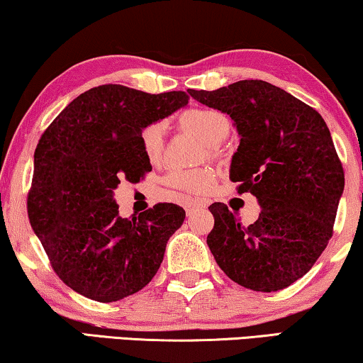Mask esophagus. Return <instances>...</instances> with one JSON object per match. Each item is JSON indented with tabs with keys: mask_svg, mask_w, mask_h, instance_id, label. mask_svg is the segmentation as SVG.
Wrapping results in <instances>:
<instances>
[{
	"mask_svg": "<svg viewBox=\"0 0 363 363\" xmlns=\"http://www.w3.org/2000/svg\"><path fill=\"white\" fill-rule=\"evenodd\" d=\"M203 206H204V203L199 201V199H193V201H186L185 204H183V208H185L186 214H190L191 211H194V209L203 208Z\"/></svg>",
	"mask_w": 363,
	"mask_h": 363,
	"instance_id": "esophagus-1",
	"label": "esophagus"
}]
</instances>
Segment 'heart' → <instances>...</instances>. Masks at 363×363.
<instances>
[{
    "label": "heart",
    "instance_id": "b5f03b06",
    "mask_svg": "<svg viewBox=\"0 0 363 363\" xmlns=\"http://www.w3.org/2000/svg\"><path fill=\"white\" fill-rule=\"evenodd\" d=\"M178 124L190 130L204 143L219 144L229 133V119L213 108H190L178 118ZM165 128L162 123H150L139 134V145L144 157L152 164L159 162L164 154ZM213 172L209 169H182L173 170L167 177L172 188L183 193H204L211 185Z\"/></svg>",
    "mask_w": 363,
    "mask_h": 363
}]
</instances>
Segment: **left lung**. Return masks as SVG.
<instances>
[{"instance_id": "left-lung-1", "label": "left lung", "mask_w": 363, "mask_h": 363, "mask_svg": "<svg viewBox=\"0 0 363 363\" xmlns=\"http://www.w3.org/2000/svg\"><path fill=\"white\" fill-rule=\"evenodd\" d=\"M188 93L234 121L240 144L229 177L262 208L259 219L244 228L224 203H213L209 250L240 286L265 293L290 286L333 238L344 191L342 164L328 125L316 109L262 80Z\"/></svg>"}]
</instances>
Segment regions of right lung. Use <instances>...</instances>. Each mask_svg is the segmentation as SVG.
Wrapping results in <instances>:
<instances>
[{
  "mask_svg": "<svg viewBox=\"0 0 363 363\" xmlns=\"http://www.w3.org/2000/svg\"><path fill=\"white\" fill-rule=\"evenodd\" d=\"M185 91L144 93L101 85L77 96L34 152L28 214L60 280L99 303L134 295L164 260L183 208L159 203L138 218L119 216L121 178L139 182L152 170L139 145L147 124L188 104Z\"/></svg>",
  "mask_w": 363,
  "mask_h": 363,
  "instance_id": "1",
  "label": "right lung"
}]
</instances>
